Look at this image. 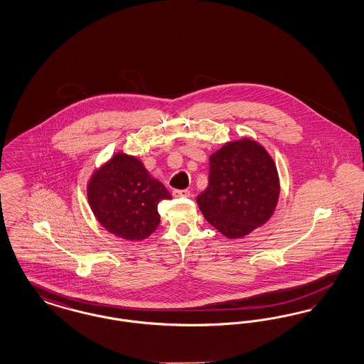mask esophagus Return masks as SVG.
<instances>
[{"instance_id": "1", "label": "esophagus", "mask_w": 364, "mask_h": 364, "mask_svg": "<svg viewBox=\"0 0 364 364\" xmlns=\"http://www.w3.org/2000/svg\"><path fill=\"white\" fill-rule=\"evenodd\" d=\"M174 198H190L191 192L188 190H174Z\"/></svg>"}]
</instances>
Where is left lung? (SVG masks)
Returning <instances> with one entry per match:
<instances>
[{
  "instance_id": "obj_1",
  "label": "left lung",
  "mask_w": 364,
  "mask_h": 364,
  "mask_svg": "<svg viewBox=\"0 0 364 364\" xmlns=\"http://www.w3.org/2000/svg\"><path fill=\"white\" fill-rule=\"evenodd\" d=\"M208 165V186L196 202L210 225L233 240L272 218L281 186L276 162L259 141H226Z\"/></svg>"
}]
</instances>
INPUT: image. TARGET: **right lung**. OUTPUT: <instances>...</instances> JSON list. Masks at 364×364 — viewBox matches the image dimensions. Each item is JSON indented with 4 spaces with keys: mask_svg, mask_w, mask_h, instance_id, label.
I'll return each instance as SVG.
<instances>
[{
    "mask_svg": "<svg viewBox=\"0 0 364 364\" xmlns=\"http://www.w3.org/2000/svg\"><path fill=\"white\" fill-rule=\"evenodd\" d=\"M171 198L139 158L122 151L95 168L87 181V199L95 220L128 242L144 240L156 230L161 221L158 203Z\"/></svg>",
    "mask_w": 364,
    "mask_h": 364,
    "instance_id": "add662e5",
    "label": "right lung"
}]
</instances>
